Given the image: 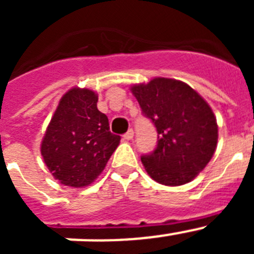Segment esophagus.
Wrapping results in <instances>:
<instances>
[{
	"label": "esophagus",
	"instance_id": "esophagus-1",
	"mask_svg": "<svg viewBox=\"0 0 254 254\" xmlns=\"http://www.w3.org/2000/svg\"><path fill=\"white\" fill-rule=\"evenodd\" d=\"M133 129H128V131L126 132L125 134H123V138H125V140H127V141H129V140H132V138H133Z\"/></svg>",
	"mask_w": 254,
	"mask_h": 254
}]
</instances>
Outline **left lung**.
<instances>
[{
  "mask_svg": "<svg viewBox=\"0 0 254 254\" xmlns=\"http://www.w3.org/2000/svg\"><path fill=\"white\" fill-rule=\"evenodd\" d=\"M131 90L158 132L154 151L141 156L147 174L165 186L194 179L216 149L217 123L210 105L190 85L173 78L156 77Z\"/></svg>",
  "mask_w": 254,
  "mask_h": 254,
  "instance_id": "8db88e82",
  "label": "left lung"
}]
</instances>
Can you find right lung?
Instances as JSON below:
<instances>
[{"label":"right lung","mask_w":254,"mask_h":254,"mask_svg":"<svg viewBox=\"0 0 254 254\" xmlns=\"http://www.w3.org/2000/svg\"><path fill=\"white\" fill-rule=\"evenodd\" d=\"M98 95L89 89L67 91L47 128L40 152L52 176L64 186L85 187L98 178L120 145L108 117L98 111Z\"/></svg>","instance_id":"right-lung-1"}]
</instances>
